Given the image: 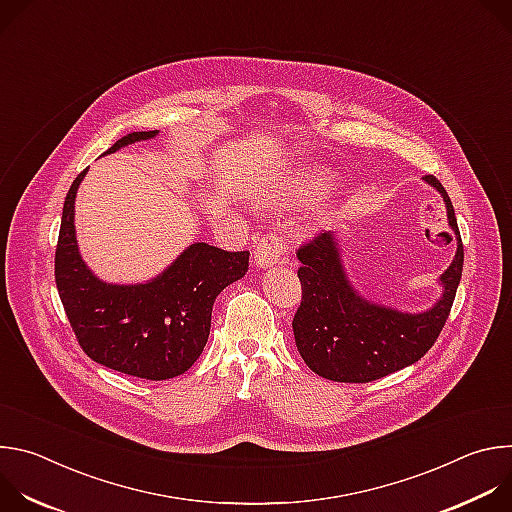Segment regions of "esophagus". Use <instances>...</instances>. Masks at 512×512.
Wrapping results in <instances>:
<instances>
[{"label":"esophagus","mask_w":512,"mask_h":512,"mask_svg":"<svg viewBox=\"0 0 512 512\" xmlns=\"http://www.w3.org/2000/svg\"><path fill=\"white\" fill-rule=\"evenodd\" d=\"M285 255H287V245L275 233L263 235L255 245V265L261 269L283 263Z\"/></svg>","instance_id":"obj_1"}]
</instances>
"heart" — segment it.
<instances>
[{"label":"heart","mask_w":512,"mask_h":512,"mask_svg":"<svg viewBox=\"0 0 512 512\" xmlns=\"http://www.w3.org/2000/svg\"><path fill=\"white\" fill-rule=\"evenodd\" d=\"M326 186L324 182V176H310L306 180H300L296 182L294 186V194H308V192H318Z\"/></svg>","instance_id":"1"}]
</instances>
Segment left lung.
Segmentation results:
<instances>
[{
	"label": "left lung",
	"mask_w": 512,
	"mask_h": 512,
	"mask_svg": "<svg viewBox=\"0 0 512 512\" xmlns=\"http://www.w3.org/2000/svg\"><path fill=\"white\" fill-rule=\"evenodd\" d=\"M423 180L442 194L458 243L454 261L440 277L442 298L429 310L409 314L360 296L346 275L334 231L298 249L302 304L291 326L304 362L316 375L338 383L377 381L417 362L440 336L462 279L464 247L448 192L433 176Z\"/></svg>",
	"instance_id": "1"
}]
</instances>
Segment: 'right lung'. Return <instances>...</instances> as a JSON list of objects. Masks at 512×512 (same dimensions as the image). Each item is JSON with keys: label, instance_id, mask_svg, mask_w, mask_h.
<instances>
[{"label": "right lung", "instance_id": "right-lung-1", "mask_svg": "<svg viewBox=\"0 0 512 512\" xmlns=\"http://www.w3.org/2000/svg\"><path fill=\"white\" fill-rule=\"evenodd\" d=\"M135 131L113 143V154L129 143L152 139ZM87 170L72 182L62 208L54 257L58 296L89 358L107 369L166 381L186 373L210 334L216 296L249 269V251H223L208 243L186 247L170 267L145 283H107L83 261L75 231V198Z\"/></svg>", "mask_w": 512, "mask_h": 512}]
</instances>
